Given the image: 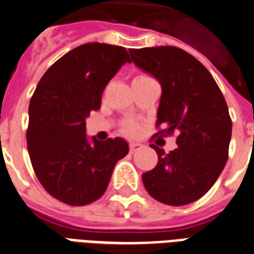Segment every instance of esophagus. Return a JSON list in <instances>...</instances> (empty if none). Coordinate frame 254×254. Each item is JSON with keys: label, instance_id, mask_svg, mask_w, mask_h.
Wrapping results in <instances>:
<instances>
[{"label": "esophagus", "instance_id": "obj_1", "mask_svg": "<svg viewBox=\"0 0 254 254\" xmlns=\"http://www.w3.org/2000/svg\"><path fill=\"white\" fill-rule=\"evenodd\" d=\"M142 145L140 142H130V144H129V151H130V153H134V152L140 151Z\"/></svg>", "mask_w": 254, "mask_h": 254}]
</instances>
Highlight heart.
<instances>
[{"label": "heart", "mask_w": 254, "mask_h": 254, "mask_svg": "<svg viewBox=\"0 0 254 254\" xmlns=\"http://www.w3.org/2000/svg\"><path fill=\"white\" fill-rule=\"evenodd\" d=\"M142 78H148L146 75H138L136 79H142ZM138 125H136V124H127V125H125V127H124V132L127 133V134H137L138 133Z\"/></svg>", "instance_id": "1"}]
</instances>
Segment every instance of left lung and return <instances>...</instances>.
<instances>
[{
    "label": "left lung",
    "instance_id": "8db88e82",
    "mask_svg": "<svg viewBox=\"0 0 254 254\" xmlns=\"http://www.w3.org/2000/svg\"><path fill=\"white\" fill-rule=\"evenodd\" d=\"M137 67L161 84L156 136L178 132V148L165 153L155 144L157 165L142 174L152 198L183 206L202 198L225 168L232 137V118L213 75L199 60L178 47L130 50Z\"/></svg>",
    "mask_w": 254,
    "mask_h": 254
}]
</instances>
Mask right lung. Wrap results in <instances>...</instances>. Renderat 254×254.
Listing matches in <instances>:
<instances>
[{"label":"right lung","instance_id":"right-lung-1","mask_svg":"<svg viewBox=\"0 0 254 254\" xmlns=\"http://www.w3.org/2000/svg\"><path fill=\"white\" fill-rule=\"evenodd\" d=\"M124 47L87 43L56 60L29 102L27 145L37 179L54 198L86 206L105 194L117 161L129 146L120 137L93 144L86 118L101 108L102 93L122 64Z\"/></svg>","mask_w":254,"mask_h":254}]
</instances>
